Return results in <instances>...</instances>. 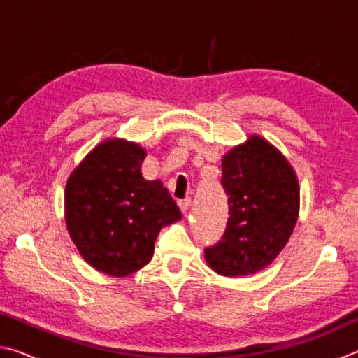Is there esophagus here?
<instances>
[{"label":"esophagus","instance_id":"1","mask_svg":"<svg viewBox=\"0 0 358 358\" xmlns=\"http://www.w3.org/2000/svg\"><path fill=\"white\" fill-rule=\"evenodd\" d=\"M189 205H191V199H183V201H180L178 207L181 210V213L186 215V211H187V208H189Z\"/></svg>","mask_w":358,"mask_h":358}]
</instances>
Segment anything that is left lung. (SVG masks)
<instances>
[{
    "label": "left lung",
    "instance_id": "1",
    "mask_svg": "<svg viewBox=\"0 0 358 358\" xmlns=\"http://www.w3.org/2000/svg\"><path fill=\"white\" fill-rule=\"evenodd\" d=\"M221 183L230 216L220 243L205 250V260L221 276L254 275L273 262L294 232L299 178L280 150L252 134L222 156Z\"/></svg>",
    "mask_w": 358,
    "mask_h": 358
}]
</instances>
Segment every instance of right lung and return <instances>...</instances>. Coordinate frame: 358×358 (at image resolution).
<instances>
[{"instance_id": "right-lung-1", "label": "right lung", "mask_w": 358, "mask_h": 358, "mask_svg": "<svg viewBox=\"0 0 358 358\" xmlns=\"http://www.w3.org/2000/svg\"><path fill=\"white\" fill-rule=\"evenodd\" d=\"M147 151L124 138H106L83 157L64 189V220L87 262L123 278L147 265L159 230L181 213L162 181L141 172Z\"/></svg>"}]
</instances>
